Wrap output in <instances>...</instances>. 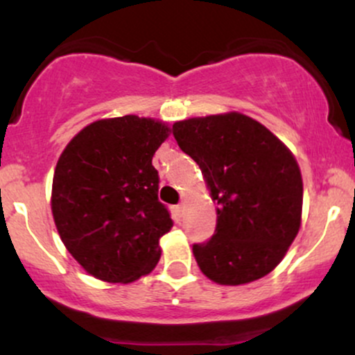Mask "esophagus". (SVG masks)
I'll return each mask as SVG.
<instances>
[{"instance_id": "obj_1", "label": "esophagus", "mask_w": 355, "mask_h": 355, "mask_svg": "<svg viewBox=\"0 0 355 355\" xmlns=\"http://www.w3.org/2000/svg\"><path fill=\"white\" fill-rule=\"evenodd\" d=\"M177 210H178V214H182V211H183V210H185V202L178 203V205H177Z\"/></svg>"}]
</instances>
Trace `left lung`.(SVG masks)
I'll use <instances>...</instances> for the list:
<instances>
[{
	"instance_id": "8db88e82",
	"label": "left lung",
	"mask_w": 355,
	"mask_h": 355,
	"mask_svg": "<svg viewBox=\"0 0 355 355\" xmlns=\"http://www.w3.org/2000/svg\"><path fill=\"white\" fill-rule=\"evenodd\" d=\"M172 132L218 205L215 234L193 243L200 270L220 285L262 279L300 229L304 187L294 155L270 130L237 112L177 121Z\"/></svg>"
}]
</instances>
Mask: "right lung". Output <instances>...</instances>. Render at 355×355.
Here are the masks:
<instances>
[{"label": "right lung", "instance_id": "right-lung-1", "mask_svg": "<svg viewBox=\"0 0 355 355\" xmlns=\"http://www.w3.org/2000/svg\"><path fill=\"white\" fill-rule=\"evenodd\" d=\"M170 128L125 115L85 126L55 168L51 211L64 247L88 274L128 284L160 260V237L173 227L158 200L152 158Z\"/></svg>", "mask_w": 355, "mask_h": 355}]
</instances>
